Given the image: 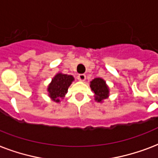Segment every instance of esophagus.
Segmentation results:
<instances>
[{
    "instance_id": "esophagus-1",
    "label": "esophagus",
    "mask_w": 158,
    "mask_h": 158,
    "mask_svg": "<svg viewBox=\"0 0 158 158\" xmlns=\"http://www.w3.org/2000/svg\"><path fill=\"white\" fill-rule=\"evenodd\" d=\"M77 79L79 81H84L85 80V74H79L77 76Z\"/></svg>"
}]
</instances>
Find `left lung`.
<instances>
[{
  "label": "left lung",
  "instance_id": "1",
  "mask_svg": "<svg viewBox=\"0 0 158 158\" xmlns=\"http://www.w3.org/2000/svg\"><path fill=\"white\" fill-rule=\"evenodd\" d=\"M90 88L95 93V100L97 102H102L109 97V87L102 78H95L90 81Z\"/></svg>",
  "mask_w": 158,
  "mask_h": 158
}]
</instances>
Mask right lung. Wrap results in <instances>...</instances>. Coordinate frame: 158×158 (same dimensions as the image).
<instances>
[{
	"instance_id": "add662e5",
	"label": "right lung",
	"mask_w": 158,
	"mask_h": 158,
	"mask_svg": "<svg viewBox=\"0 0 158 158\" xmlns=\"http://www.w3.org/2000/svg\"><path fill=\"white\" fill-rule=\"evenodd\" d=\"M73 81L74 77L73 76L57 73L52 78V81L48 87V92L50 98L55 102H60L62 99L64 98V96L68 92V87L70 86Z\"/></svg>"
}]
</instances>
